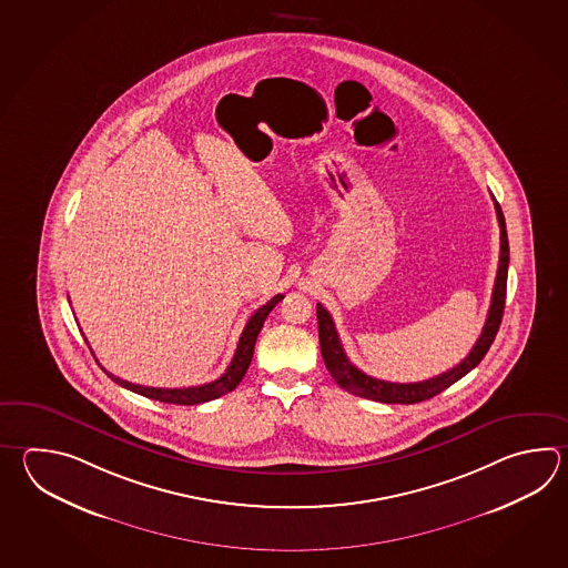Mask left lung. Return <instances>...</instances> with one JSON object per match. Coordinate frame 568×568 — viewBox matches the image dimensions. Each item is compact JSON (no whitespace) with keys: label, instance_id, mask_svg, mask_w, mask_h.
Listing matches in <instances>:
<instances>
[{"label":"left lung","instance_id":"1","mask_svg":"<svg viewBox=\"0 0 568 568\" xmlns=\"http://www.w3.org/2000/svg\"><path fill=\"white\" fill-rule=\"evenodd\" d=\"M496 214H498L499 222V265L496 285H494V293H491V305H489V312H487L486 325L481 329V336L471 347V352L465 356L464 362L453 366L452 371L443 372L439 376L428 378L423 383L406 384L388 383V381H381V378L364 374L347 359L332 315L322 303H317V329H320V346H322L325 368L329 371L332 378L344 390L362 396V398H368V400L386 403V405H415V403H423V400H428V398L443 393L445 388H449L459 378H464L467 372L474 371L475 366L484 359L487 349L494 344L499 324H501V315H504V307H506V285H508V232H506L504 212L499 209L498 202H496Z\"/></svg>","mask_w":568,"mask_h":568}]
</instances>
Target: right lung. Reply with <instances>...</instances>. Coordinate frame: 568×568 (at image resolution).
<instances>
[{"mask_svg": "<svg viewBox=\"0 0 568 568\" xmlns=\"http://www.w3.org/2000/svg\"><path fill=\"white\" fill-rule=\"evenodd\" d=\"M283 300V295H275L271 302H266L263 307H258L251 320L244 325L241 339L236 344V352L232 356V362L229 364L226 372L222 374L221 378H216L214 383L200 384V386H187V388H153V386H141V384L128 383L113 376L111 372L104 371V374L115 381L119 386L128 388L131 393L148 396L151 400H160V403H168V405H200V403H209L219 398L222 394H229L241 384L244 374L251 366L253 359V352H255L256 336L261 332V327L265 324L266 315L273 312V307Z\"/></svg>", "mask_w": 568, "mask_h": 568, "instance_id": "add662e5", "label": "right lung"}]
</instances>
